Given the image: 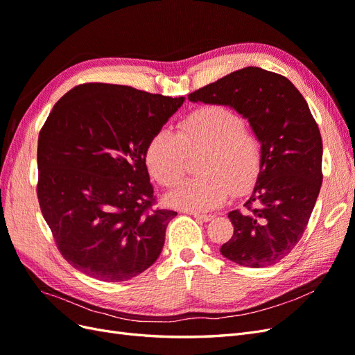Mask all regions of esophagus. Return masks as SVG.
<instances>
[{
  "instance_id": "obj_1",
  "label": "esophagus",
  "mask_w": 355,
  "mask_h": 355,
  "mask_svg": "<svg viewBox=\"0 0 355 355\" xmlns=\"http://www.w3.org/2000/svg\"><path fill=\"white\" fill-rule=\"evenodd\" d=\"M191 214H192V216H194L196 219L201 220V222H209V220L213 219L211 214H201V213H192V211H191Z\"/></svg>"
}]
</instances>
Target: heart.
Listing matches in <instances>:
<instances>
[{
	"label": "heart",
	"instance_id": "1",
	"mask_svg": "<svg viewBox=\"0 0 355 355\" xmlns=\"http://www.w3.org/2000/svg\"><path fill=\"white\" fill-rule=\"evenodd\" d=\"M207 148L200 171L167 194L170 206L189 211L213 210L249 188L261 168V144L244 127V118L223 105H204L188 114L179 133L161 127L149 137L145 164L163 187H171L184 175L187 151Z\"/></svg>",
	"mask_w": 355,
	"mask_h": 355
}]
</instances>
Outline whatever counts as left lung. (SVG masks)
I'll return each instance as SVG.
<instances>
[{"label": "left lung", "instance_id": "8db88e82", "mask_svg": "<svg viewBox=\"0 0 355 355\" xmlns=\"http://www.w3.org/2000/svg\"><path fill=\"white\" fill-rule=\"evenodd\" d=\"M188 99L230 106L261 144L256 184L245 209L228 213L234 235L222 256L249 268L280 262L302 237L323 180V142L306 101L283 75L256 67L231 72Z\"/></svg>", "mask_w": 355, "mask_h": 355}]
</instances>
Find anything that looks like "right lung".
<instances>
[{
	"instance_id": "obj_1",
	"label": "right lung",
	"mask_w": 355,
	"mask_h": 355,
	"mask_svg": "<svg viewBox=\"0 0 355 355\" xmlns=\"http://www.w3.org/2000/svg\"><path fill=\"white\" fill-rule=\"evenodd\" d=\"M182 103L89 83L53 106L38 136L37 194L62 256L83 274L127 282L158 259L178 213L153 209L145 148Z\"/></svg>"
}]
</instances>
